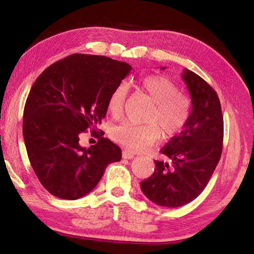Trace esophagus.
<instances>
[{"label":"esophagus","mask_w":254,"mask_h":254,"mask_svg":"<svg viewBox=\"0 0 254 254\" xmlns=\"http://www.w3.org/2000/svg\"><path fill=\"white\" fill-rule=\"evenodd\" d=\"M122 157L123 159H133L134 158V154H133L131 151H127V150H123Z\"/></svg>","instance_id":"esophagus-1"}]
</instances>
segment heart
I'll return each mask as SVG.
<instances>
[{
	"label": "heart",
	"instance_id": "1",
	"mask_svg": "<svg viewBox=\"0 0 254 254\" xmlns=\"http://www.w3.org/2000/svg\"><path fill=\"white\" fill-rule=\"evenodd\" d=\"M139 88L153 104L149 114L150 124L124 122L114 127L111 136L118 143L132 151H143L160 139V127L165 136H174L186 126L191 111L190 100L179 93L178 86L165 76L152 75L139 81ZM127 86L120 84L111 92L107 100V110L114 118L121 117L127 101Z\"/></svg>",
	"mask_w": 254,
	"mask_h": 254
}]
</instances>
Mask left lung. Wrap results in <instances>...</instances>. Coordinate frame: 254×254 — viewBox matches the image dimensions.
I'll list each match as a JSON object with an SVG mask.
<instances>
[{
    "instance_id": "obj_1",
    "label": "left lung",
    "mask_w": 254,
    "mask_h": 254,
    "mask_svg": "<svg viewBox=\"0 0 254 254\" xmlns=\"http://www.w3.org/2000/svg\"><path fill=\"white\" fill-rule=\"evenodd\" d=\"M182 77L191 97V113L179 135L161 149L170 162L154 161V173L140 184L148 199L165 207H180L200 195L223 147L224 123L216 92L187 68Z\"/></svg>"
}]
</instances>
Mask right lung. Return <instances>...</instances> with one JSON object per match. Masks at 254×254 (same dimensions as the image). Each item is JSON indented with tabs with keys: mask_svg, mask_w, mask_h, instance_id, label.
<instances>
[{
	"mask_svg": "<svg viewBox=\"0 0 254 254\" xmlns=\"http://www.w3.org/2000/svg\"><path fill=\"white\" fill-rule=\"evenodd\" d=\"M127 63L75 54L53 64L34 81L23 111V139L38 179L51 195H87L122 151L101 136L89 148L79 135L105 118L111 92L131 71Z\"/></svg>",
	"mask_w": 254,
	"mask_h": 254,
	"instance_id": "1",
	"label": "right lung"
}]
</instances>
